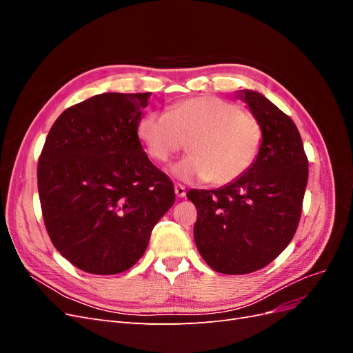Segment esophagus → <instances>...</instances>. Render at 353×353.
I'll use <instances>...</instances> for the list:
<instances>
[{
	"label": "esophagus",
	"mask_w": 353,
	"mask_h": 353,
	"mask_svg": "<svg viewBox=\"0 0 353 353\" xmlns=\"http://www.w3.org/2000/svg\"><path fill=\"white\" fill-rule=\"evenodd\" d=\"M185 187L183 185V184H175V194L178 196V197H185Z\"/></svg>",
	"instance_id": "esophagus-1"
}]
</instances>
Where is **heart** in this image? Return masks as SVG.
<instances>
[{"label":"heart","instance_id":"1","mask_svg":"<svg viewBox=\"0 0 353 353\" xmlns=\"http://www.w3.org/2000/svg\"><path fill=\"white\" fill-rule=\"evenodd\" d=\"M137 134L148 156L162 163L187 141L190 154L170 166V172L184 183L210 181L218 187L236 183L248 172L263 140L258 117L216 95L179 101L168 113L147 112L138 121Z\"/></svg>","mask_w":353,"mask_h":353}]
</instances>
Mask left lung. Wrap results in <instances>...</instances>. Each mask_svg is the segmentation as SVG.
<instances>
[{
    "instance_id": "obj_1",
    "label": "left lung",
    "mask_w": 353,
    "mask_h": 353,
    "mask_svg": "<svg viewBox=\"0 0 353 353\" xmlns=\"http://www.w3.org/2000/svg\"><path fill=\"white\" fill-rule=\"evenodd\" d=\"M239 95L262 125L258 159L236 183L187 193L197 209L194 240L201 258L230 275L258 271L287 248L307 184V157L294 122L259 92Z\"/></svg>"
}]
</instances>
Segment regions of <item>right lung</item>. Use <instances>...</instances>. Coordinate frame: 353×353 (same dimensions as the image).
Listing matches in <instances>:
<instances>
[{"instance_id":"right-lung-1","label":"right lung","mask_w":353,"mask_h":353,"mask_svg":"<svg viewBox=\"0 0 353 353\" xmlns=\"http://www.w3.org/2000/svg\"><path fill=\"white\" fill-rule=\"evenodd\" d=\"M152 92H103L63 112L38 162L48 236L77 268L119 274L144 254L172 208V181L148 160L137 134Z\"/></svg>"}]
</instances>
